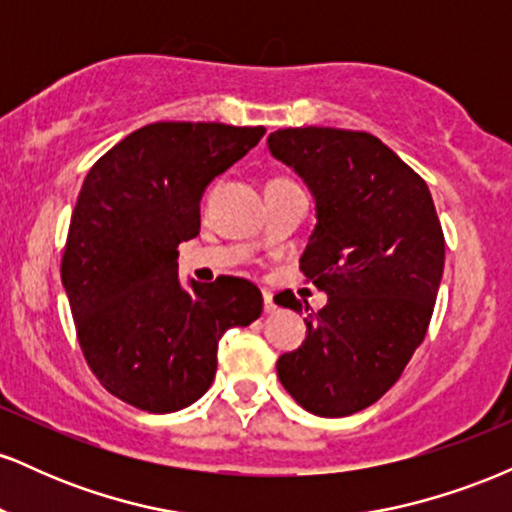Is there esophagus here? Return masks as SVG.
Listing matches in <instances>:
<instances>
[{"label":"esophagus","instance_id":"1","mask_svg":"<svg viewBox=\"0 0 512 512\" xmlns=\"http://www.w3.org/2000/svg\"><path fill=\"white\" fill-rule=\"evenodd\" d=\"M262 298H264V313H274L276 310V305H274V301H272V293L269 291H262Z\"/></svg>","mask_w":512,"mask_h":512}]
</instances>
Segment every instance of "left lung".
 Listing matches in <instances>:
<instances>
[{"label": "left lung", "instance_id": "1", "mask_svg": "<svg viewBox=\"0 0 512 512\" xmlns=\"http://www.w3.org/2000/svg\"><path fill=\"white\" fill-rule=\"evenodd\" d=\"M267 146L315 199L301 269L327 293L276 375L310 414H356L397 383L424 342L443 279V228L426 182L373 134L289 127ZM274 301L303 310L293 293Z\"/></svg>", "mask_w": 512, "mask_h": 512}]
</instances>
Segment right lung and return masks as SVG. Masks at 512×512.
I'll return each instance as SVG.
<instances>
[{"label": "right lung", "instance_id": "obj_1", "mask_svg": "<svg viewBox=\"0 0 512 512\" xmlns=\"http://www.w3.org/2000/svg\"><path fill=\"white\" fill-rule=\"evenodd\" d=\"M264 127L154 122L88 170L69 223L62 284L76 337L110 395L151 414L197 402L216 375L223 332L262 315V293L236 276H178V245L199 233V202Z\"/></svg>", "mask_w": 512, "mask_h": 512}]
</instances>
